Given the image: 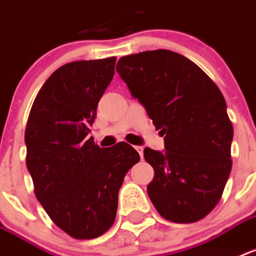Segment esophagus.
Here are the masks:
<instances>
[{"label": "esophagus", "mask_w": 256, "mask_h": 256, "mask_svg": "<svg viewBox=\"0 0 256 256\" xmlns=\"http://www.w3.org/2000/svg\"><path fill=\"white\" fill-rule=\"evenodd\" d=\"M135 150L138 151L139 155H140V158H143V147L142 146H138V147H135Z\"/></svg>", "instance_id": "1"}]
</instances>
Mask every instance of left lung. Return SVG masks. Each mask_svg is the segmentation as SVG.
<instances>
[{"label": "left lung", "mask_w": 256, "mask_h": 256, "mask_svg": "<svg viewBox=\"0 0 256 256\" xmlns=\"http://www.w3.org/2000/svg\"><path fill=\"white\" fill-rule=\"evenodd\" d=\"M116 70L164 135V151H143L155 171L150 200L168 221H200L218 204L232 171V124L221 90L170 50L124 56Z\"/></svg>", "instance_id": "obj_1"}]
</instances>
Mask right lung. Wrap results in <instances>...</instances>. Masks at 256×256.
Listing matches in <instances>:
<instances>
[{"label":"right lung","mask_w":256,"mask_h":256,"mask_svg":"<svg viewBox=\"0 0 256 256\" xmlns=\"http://www.w3.org/2000/svg\"><path fill=\"white\" fill-rule=\"evenodd\" d=\"M116 60H81L58 68L27 120L26 166L35 196L54 224L76 240H93L112 228L124 175L140 159L128 143L101 148L88 138Z\"/></svg>","instance_id":"right-lung-1"}]
</instances>
